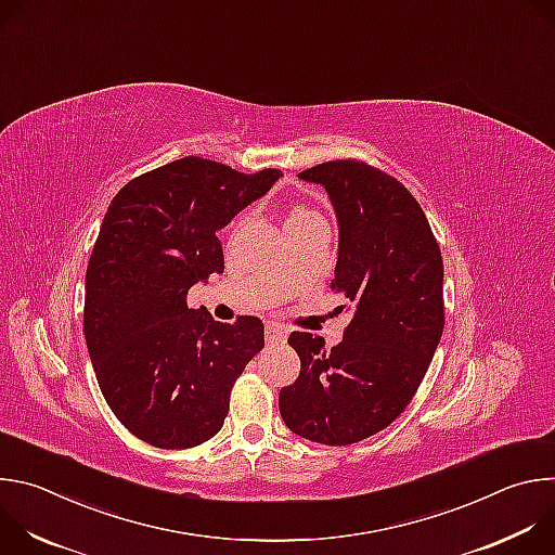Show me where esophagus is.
<instances>
[{"label": "esophagus", "instance_id": "esophagus-1", "mask_svg": "<svg viewBox=\"0 0 555 555\" xmlns=\"http://www.w3.org/2000/svg\"><path fill=\"white\" fill-rule=\"evenodd\" d=\"M285 336H287V330L283 325H279V323H268L266 325V340H268V345H279V343L285 340Z\"/></svg>", "mask_w": 555, "mask_h": 555}]
</instances>
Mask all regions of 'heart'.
<instances>
[{
    "instance_id": "heart-1",
    "label": "heart",
    "mask_w": 555,
    "mask_h": 555,
    "mask_svg": "<svg viewBox=\"0 0 555 555\" xmlns=\"http://www.w3.org/2000/svg\"><path fill=\"white\" fill-rule=\"evenodd\" d=\"M313 210H309V208H302V206H298V208H294L292 210V215H289V219H294V217H305V215H311Z\"/></svg>"
}]
</instances>
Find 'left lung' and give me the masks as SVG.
Returning <instances> with one entry per match:
<instances>
[{
    "mask_svg": "<svg viewBox=\"0 0 555 555\" xmlns=\"http://www.w3.org/2000/svg\"><path fill=\"white\" fill-rule=\"evenodd\" d=\"M298 178L323 184L332 197L340 225L332 287L353 315L330 351L323 338L292 332L300 373L281 388L279 409L298 437L349 446L392 424L417 392L446 323L443 261L422 206L400 180L356 157Z\"/></svg>",
    "mask_w": 555,
    "mask_h": 555,
    "instance_id": "1",
    "label": "left lung"
}]
</instances>
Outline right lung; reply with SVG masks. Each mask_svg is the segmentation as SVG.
<instances>
[{"label": "right lung", "mask_w": 555, "mask_h": 555, "mask_svg": "<svg viewBox=\"0 0 555 555\" xmlns=\"http://www.w3.org/2000/svg\"><path fill=\"white\" fill-rule=\"evenodd\" d=\"M281 176L189 155L112 199L88 263L83 332L105 402L138 439L184 450L221 430L236 377L266 345L263 323L212 321L186 296L223 272L217 230Z\"/></svg>", "instance_id": "1"}]
</instances>
